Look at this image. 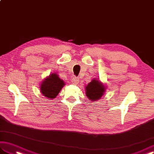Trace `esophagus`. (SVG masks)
Masks as SVG:
<instances>
[{
  "label": "esophagus",
  "instance_id": "1",
  "mask_svg": "<svg viewBox=\"0 0 154 154\" xmlns=\"http://www.w3.org/2000/svg\"><path fill=\"white\" fill-rule=\"evenodd\" d=\"M79 78H77V77H73V78H72V83H73V84L77 85L79 83Z\"/></svg>",
  "mask_w": 154,
  "mask_h": 154
}]
</instances>
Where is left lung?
<instances>
[{"label":"left lung","instance_id":"left-lung-1","mask_svg":"<svg viewBox=\"0 0 154 154\" xmlns=\"http://www.w3.org/2000/svg\"><path fill=\"white\" fill-rule=\"evenodd\" d=\"M86 94L91 100H97L100 99L104 93L105 92V88L104 85L100 83L99 80H92L91 83L86 87Z\"/></svg>","mask_w":154,"mask_h":154}]
</instances>
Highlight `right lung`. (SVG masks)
<instances>
[{
  "label": "right lung",
  "instance_id": "1",
  "mask_svg": "<svg viewBox=\"0 0 154 154\" xmlns=\"http://www.w3.org/2000/svg\"><path fill=\"white\" fill-rule=\"evenodd\" d=\"M64 82L55 73L51 74L42 83L41 93L49 99H54L64 86Z\"/></svg>",
  "mask_w": 154,
  "mask_h": 154
}]
</instances>
